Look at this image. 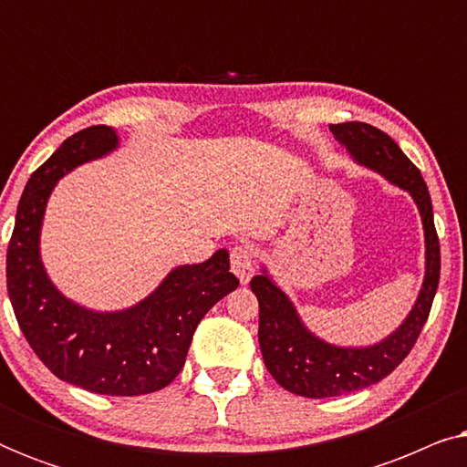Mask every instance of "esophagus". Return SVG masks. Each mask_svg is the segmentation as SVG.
<instances>
[{
  "instance_id": "1",
  "label": "esophagus",
  "mask_w": 467,
  "mask_h": 467,
  "mask_svg": "<svg viewBox=\"0 0 467 467\" xmlns=\"http://www.w3.org/2000/svg\"><path fill=\"white\" fill-rule=\"evenodd\" d=\"M232 272L240 278L242 285H246L254 274V261H253V248L248 244H238L232 248Z\"/></svg>"
}]
</instances>
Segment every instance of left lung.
Returning a JSON list of instances; mask_svg holds the SVG:
<instances>
[{"label":"left lung","mask_w":467,"mask_h":467,"mask_svg":"<svg viewBox=\"0 0 467 467\" xmlns=\"http://www.w3.org/2000/svg\"><path fill=\"white\" fill-rule=\"evenodd\" d=\"M331 133L357 163L379 171L408 191L417 202L425 229V280L406 321L385 340L366 348H344L323 342L304 327L296 306L264 270L251 280L259 299V347L267 372L286 391L304 398H336L379 382L410 353L430 317L440 280V242L427 184L417 165L385 131L368 123L329 125Z\"/></svg>","instance_id":"obj_1"}]
</instances>
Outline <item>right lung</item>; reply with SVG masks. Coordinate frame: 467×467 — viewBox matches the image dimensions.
<instances>
[{
    "label": "right lung",
    "instance_id": "obj_1",
    "mask_svg": "<svg viewBox=\"0 0 467 467\" xmlns=\"http://www.w3.org/2000/svg\"><path fill=\"white\" fill-rule=\"evenodd\" d=\"M119 146L106 125L67 138L31 174L18 202L5 254V283L18 327L57 379L91 393L144 395L168 387L187 359L197 325L213 306L238 289L229 253L181 265L142 302L120 312H93L63 297L44 272L40 227L57 181L76 165Z\"/></svg>",
    "mask_w": 467,
    "mask_h": 467
}]
</instances>
